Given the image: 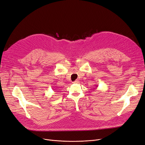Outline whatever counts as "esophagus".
Here are the masks:
<instances>
[{
    "label": "esophagus",
    "mask_w": 145,
    "mask_h": 145,
    "mask_svg": "<svg viewBox=\"0 0 145 145\" xmlns=\"http://www.w3.org/2000/svg\"><path fill=\"white\" fill-rule=\"evenodd\" d=\"M79 80H74V82H73V84H79Z\"/></svg>",
    "instance_id": "34e87169"
}]
</instances>
